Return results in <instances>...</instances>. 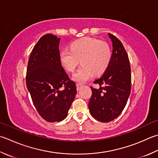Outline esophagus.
<instances>
[{
  "mask_svg": "<svg viewBox=\"0 0 158 158\" xmlns=\"http://www.w3.org/2000/svg\"><path fill=\"white\" fill-rule=\"evenodd\" d=\"M77 91H79L80 89L81 88V87H82V85L80 84V83H77Z\"/></svg>",
  "mask_w": 158,
  "mask_h": 158,
  "instance_id": "esophagus-1",
  "label": "esophagus"
}]
</instances>
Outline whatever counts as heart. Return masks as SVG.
Here are the masks:
<instances>
[{"mask_svg":"<svg viewBox=\"0 0 158 158\" xmlns=\"http://www.w3.org/2000/svg\"><path fill=\"white\" fill-rule=\"evenodd\" d=\"M70 50L64 49L60 53L62 66L73 72L81 61V67L74 73L73 79L79 83H84L94 75L103 73L109 65L111 49L106 42L85 37L73 42Z\"/></svg>","mask_w":158,"mask_h":158,"instance_id":"heart-1","label":"heart"}]
</instances>
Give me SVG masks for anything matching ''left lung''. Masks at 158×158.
<instances>
[{"label":"left lung","instance_id":"obj_1","mask_svg":"<svg viewBox=\"0 0 158 158\" xmlns=\"http://www.w3.org/2000/svg\"><path fill=\"white\" fill-rule=\"evenodd\" d=\"M112 42V54L103 75L94 81L100 88H91L88 103L92 116L103 123L118 117L127 102L131 92V68L128 55L120 40L108 33Z\"/></svg>","mask_w":158,"mask_h":158}]
</instances>
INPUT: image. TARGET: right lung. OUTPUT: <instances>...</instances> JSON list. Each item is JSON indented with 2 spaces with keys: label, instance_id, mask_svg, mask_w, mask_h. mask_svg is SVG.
I'll list each match as a JSON object with an SVG mask.
<instances>
[{
  "label": "right lung",
  "instance_id": "right-lung-1",
  "mask_svg": "<svg viewBox=\"0 0 158 158\" xmlns=\"http://www.w3.org/2000/svg\"><path fill=\"white\" fill-rule=\"evenodd\" d=\"M60 41L52 34L43 35L31 51L27 70V87L34 106L50 123L66 118L77 94L75 83L60 62Z\"/></svg>",
  "mask_w": 158,
  "mask_h": 158
}]
</instances>
